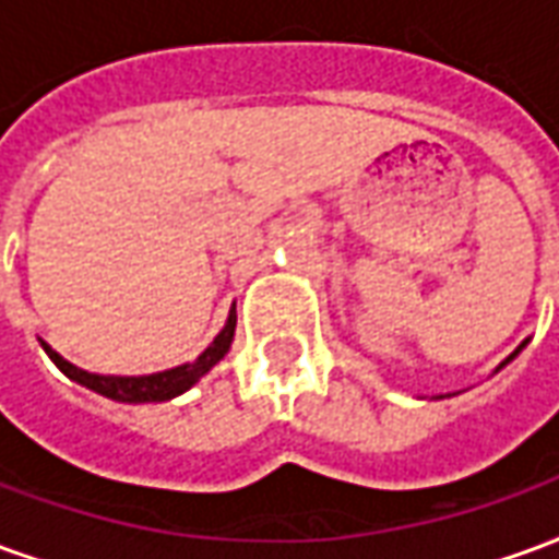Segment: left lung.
I'll list each match as a JSON object with an SVG mask.
<instances>
[{
    "label": "left lung",
    "instance_id": "obj_1",
    "mask_svg": "<svg viewBox=\"0 0 559 559\" xmlns=\"http://www.w3.org/2000/svg\"><path fill=\"white\" fill-rule=\"evenodd\" d=\"M512 356H515V353H512ZM512 356H509V359H512ZM509 359H506V362H509ZM506 362H503V365H506Z\"/></svg>",
    "mask_w": 559,
    "mask_h": 559
}]
</instances>
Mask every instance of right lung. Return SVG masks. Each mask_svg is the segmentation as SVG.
Returning a JSON list of instances; mask_svg holds the SVG:
<instances>
[{
  "mask_svg": "<svg viewBox=\"0 0 559 559\" xmlns=\"http://www.w3.org/2000/svg\"><path fill=\"white\" fill-rule=\"evenodd\" d=\"M233 332H236V311H230L227 317V326L221 329L218 338L209 344L206 350L197 356L194 362H185L179 368H170V371H158V374H146V377H114V374H90L83 371L78 365L66 362L62 356L56 350H50L47 344H41L47 356L53 359L56 368L62 371L71 380H78L86 389H95L98 395H107L114 401H126V404H148V401H170L176 395H182L188 389L194 386L200 377L206 374L209 368L224 359V353L230 350Z\"/></svg>",
  "mask_w": 559,
  "mask_h": 559,
  "instance_id": "add662e5",
  "label": "right lung"
}]
</instances>
